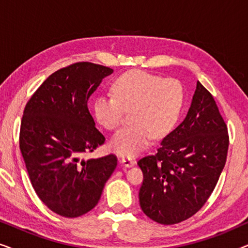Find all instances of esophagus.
I'll return each mask as SVG.
<instances>
[{
  "mask_svg": "<svg viewBox=\"0 0 248 248\" xmlns=\"http://www.w3.org/2000/svg\"><path fill=\"white\" fill-rule=\"evenodd\" d=\"M121 162L123 164V166H125V167H132V166L135 165V161L133 160V159L128 158V157H123L121 159Z\"/></svg>",
  "mask_w": 248,
  "mask_h": 248,
  "instance_id": "34e87169",
  "label": "esophagus"
}]
</instances>
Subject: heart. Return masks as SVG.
I'll use <instances>...</instances> for the list:
<instances>
[{"instance_id":"heart-1","label":"heart","mask_w":248,"mask_h":248,"mask_svg":"<svg viewBox=\"0 0 248 248\" xmlns=\"http://www.w3.org/2000/svg\"><path fill=\"white\" fill-rule=\"evenodd\" d=\"M113 96H97L93 114L98 123L115 130L124 110L130 111L131 125L110 139L111 150L125 157H134L147 148L151 138L161 139L170 133L181 116L185 91L176 79L132 70L111 84Z\"/></svg>"}]
</instances>
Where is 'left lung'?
<instances>
[{
	"mask_svg": "<svg viewBox=\"0 0 248 248\" xmlns=\"http://www.w3.org/2000/svg\"><path fill=\"white\" fill-rule=\"evenodd\" d=\"M228 145L218 106L198 81L185 120L162 139L155 155L138 161L143 172L139 192L142 211L161 225L191 218L215 189Z\"/></svg>",
	"mask_w": 248,
	"mask_h": 248,
	"instance_id": "obj_1",
	"label": "left lung"
}]
</instances>
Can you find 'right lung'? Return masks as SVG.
<instances>
[{"instance_id":"obj_1","label":"right lung","mask_w":248,"mask_h":248,"mask_svg":"<svg viewBox=\"0 0 248 248\" xmlns=\"http://www.w3.org/2000/svg\"><path fill=\"white\" fill-rule=\"evenodd\" d=\"M113 69L90 62L63 67L47 78L27 103L20 151L36 194L66 218L89 212L117 166L115 155L84 160L104 144L87 103Z\"/></svg>"}]
</instances>
